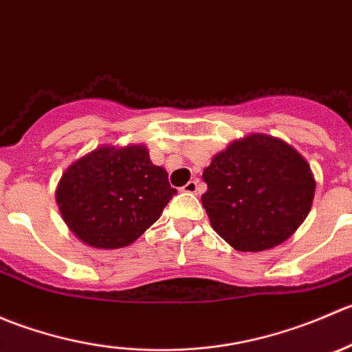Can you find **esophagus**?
I'll return each instance as SVG.
<instances>
[{"instance_id": "obj_1", "label": "esophagus", "mask_w": 352, "mask_h": 352, "mask_svg": "<svg viewBox=\"0 0 352 352\" xmlns=\"http://www.w3.org/2000/svg\"><path fill=\"white\" fill-rule=\"evenodd\" d=\"M182 190L187 194H199V180H190V182H187L186 186L182 187Z\"/></svg>"}]
</instances>
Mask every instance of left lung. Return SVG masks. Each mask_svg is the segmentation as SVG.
<instances>
[{"instance_id": "obj_1", "label": "left lung", "mask_w": 352, "mask_h": 352, "mask_svg": "<svg viewBox=\"0 0 352 352\" xmlns=\"http://www.w3.org/2000/svg\"><path fill=\"white\" fill-rule=\"evenodd\" d=\"M201 201L214 232L240 252H261L289 239L308 216L315 180L303 156L278 138L233 141L202 172Z\"/></svg>"}]
</instances>
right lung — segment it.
Here are the masks:
<instances>
[{
	"instance_id": "right-lung-1",
	"label": "right lung",
	"mask_w": 352,
	"mask_h": 352,
	"mask_svg": "<svg viewBox=\"0 0 352 352\" xmlns=\"http://www.w3.org/2000/svg\"><path fill=\"white\" fill-rule=\"evenodd\" d=\"M177 194L146 148L102 146L63 173L59 211L71 232L95 248H120L140 239Z\"/></svg>"
}]
</instances>
